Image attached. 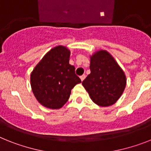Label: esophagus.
<instances>
[{"mask_svg": "<svg viewBox=\"0 0 151 151\" xmlns=\"http://www.w3.org/2000/svg\"><path fill=\"white\" fill-rule=\"evenodd\" d=\"M80 78H81V80L83 81L86 78V75H83V76H80Z\"/></svg>", "mask_w": 151, "mask_h": 151, "instance_id": "1", "label": "esophagus"}]
</instances>
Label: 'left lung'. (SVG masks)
Wrapping results in <instances>:
<instances>
[{
    "instance_id": "left-lung-1",
    "label": "left lung",
    "mask_w": 151,
    "mask_h": 151,
    "mask_svg": "<svg viewBox=\"0 0 151 151\" xmlns=\"http://www.w3.org/2000/svg\"><path fill=\"white\" fill-rule=\"evenodd\" d=\"M91 73L83 81V86L91 99L99 106H109L123 94L127 84L124 72L113 56L99 50L90 56Z\"/></svg>"
}]
</instances>
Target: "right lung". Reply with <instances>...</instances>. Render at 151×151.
<instances>
[{
    "label": "right lung",
    "instance_id": "add662e5",
    "mask_svg": "<svg viewBox=\"0 0 151 151\" xmlns=\"http://www.w3.org/2000/svg\"><path fill=\"white\" fill-rule=\"evenodd\" d=\"M70 51L58 45L52 48L35 67L31 86L37 100L46 108L59 109L70 96L71 90L81 79L69 64Z\"/></svg>",
    "mask_w": 151,
    "mask_h": 151
}]
</instances>
